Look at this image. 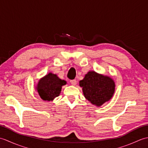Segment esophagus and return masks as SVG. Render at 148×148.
Here are the masks:
<instances>
[{
	"label": "esophagus",
	"mask_w": 148,
	"mask_h": 148,
	"mask_svg": "<svg viewBox=\"0 0 148 148\" xmlns=\"http://www.w3.org/2000/svg\"><path fill=\"white\" fill-rule=\"evenodd\" d=\"M70 82H71V84H72V85H74V86L76 85V83H76V82H77L76 80H75V79H73V80H71Z\"/></svg>",
	"instance_id": "obj_1"
}]
</instances>
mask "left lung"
<instances>
[{
    "instance_id": "8db88e82",
    "label": "left lung",
    "mask_w": 148,
    "mask_h": 148,
    "mask_svg": "<svg viewBox=\"0 0 148 148\" xmlns=\"http://www.w3.org/2000/svg\"><path fill=\"white\" fill-rule=\"evenodd\" d=\"M85 98L93 105L101 106L111 99L115 91V83L112 78L89 71L79 81Z\"/></svg>"
}]
</instances>
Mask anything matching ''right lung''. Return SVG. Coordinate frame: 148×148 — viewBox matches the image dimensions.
<instances>
[{
  "mask_svg": "<svg viewBox=\"0 0 148 148\" xmlns=\"http://www.w3.org/2000/svg\"><path fill=\"white\" fill-rule=\"evenodd\" d=\"M65 80H62L55 74L49 72L40 79L36 87L40 98L45 101H52L59 96L62 86L66 84Z\"/></svg>",
  "mask_w": 148,
  "mask_h": 148,
  "instance_id": "1",
  "label": "right lung"
}]
</instances>
